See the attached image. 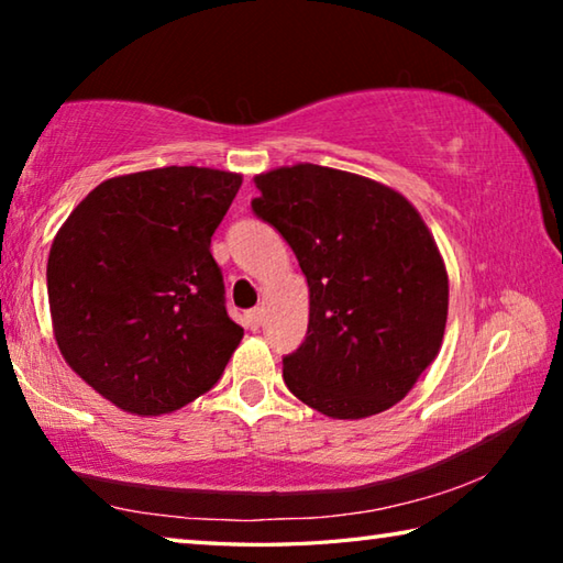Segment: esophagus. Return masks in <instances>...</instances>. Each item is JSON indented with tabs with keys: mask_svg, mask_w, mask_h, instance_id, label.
Wrapping results in <instances>:
<instances>
[{
	"mask_svg": "<svg viewBox=\"0 0 563 563\" xmlns=\"http://www.w3.org/2000/svg\"><path fill=\"white\" fill-rule=\"evenodd\" d=\"M245 322H247V328H251V330H258L263 325V310L261 308L247 310L245 312Z\"/></svg>",
	"mask_w": 563,
	"mask_h": 563,
	"instance_id": "obj_1",
	"label": "esophagus"
}]
</instances>
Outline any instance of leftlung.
Returning <instances> with one entry per match:
<instances>
[{"mask_svg": "<svg viewBox=\"0 0 563 563\" xmlns=\"http://www.w3.org/2000/svg\"><path fill=\"white\" fill-rule=\"evenodd\" d=\"M255 186L253 213L288 241L310 288L285 385L332 419L385 412L442 347L450 280L430 228L402 194L347 170L283 166Z\"/></svg>", "mask_w": 563, "mask_h": 563, "instance_id": "1", "label": "left lung"}]
</instances>
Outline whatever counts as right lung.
<instances>
[{
	"mask_svg": "<svg viewBox=\"0 0 563 563\" xmlns=\"http://www.w3.org/2000/svg\"><path fill=\"white\" fill-rule=\"evenodd\" d=\"M241 174L166 166L99 184L56 233L46 290L64 360L123 412L208 393L243 338L211 238Z\"/></svg>",
	"mask_w": 563,
	"mask_h": 563,
	"instance_id": "add662e5",
	"label": "right lung"
}]
</instances>
